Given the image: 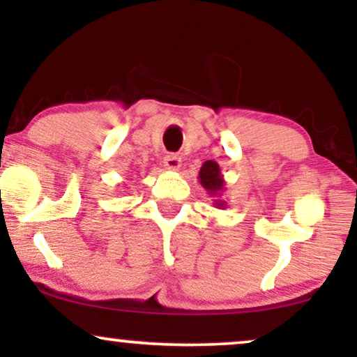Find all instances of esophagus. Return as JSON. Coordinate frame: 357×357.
<instances>
[{
  "label": "esophagus",
  "mask_w": 357,
  "mask_h": 357,
  "mask_svg": "<svg viewBox=\"0 0 357 357\" xmlns=\"http://www.w3.org/2000/svg\"><path fill=\"white\" fill-rule=\"evenodd\" d=\"M164 165L169 170H178L180 165H182V158L177 154H167L164 158Z\"/></svg>",
  "instance_id": "1"
}]
</instances>
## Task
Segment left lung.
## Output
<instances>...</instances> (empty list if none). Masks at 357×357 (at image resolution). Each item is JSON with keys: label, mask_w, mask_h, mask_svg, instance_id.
<instances>
[{"label": "left lung", "mask_w": 357, "mask_h": 357, "mask_svg": "<svg viewBox=\"0 0 357 357\" xmlns=\"http://www.w3.org/2000/svg\"><path fill=\"white\" fill-rule=\"evenodd\" d=\"M198 180L199 183H202V187L206 190L209 197L214 198V206L219 209H224L227 206L226 199H222L226 182H224V175L221 174V167H219L218 162H214V160H206V162L202 165V169H199Z\"/></svg>", "instance_id": "obj_1"}]
</instances>
